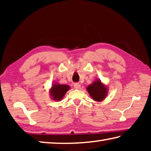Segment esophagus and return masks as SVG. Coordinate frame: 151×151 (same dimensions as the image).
I'll use <instances>...</instances> for the list:
<instances>
[{
	"label": "esophagus",
	"instance_id": "1",
	"mask_svg": "<svg viewBox=\"0 0 151 151\" xmlns=\"http://www.w3.org/2000/svg\"><path fill=\"white\" fill-rule=\"evenodd\" d=\"M74 87H75L76 89H80L81 85L79 83H75V85H74Z\"/></svg>",
	"mask_w": 151,
	"mask_h": 151
}]
</instances>
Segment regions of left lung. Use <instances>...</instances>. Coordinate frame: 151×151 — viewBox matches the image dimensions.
I'll list each match as a JSON object with an SVG mask.
<instances>
[{
  "label": "left lung",
  "instance_id": "obj_1",
  "mask_svg": "<svg viewBox=\"0 0 151 151\" xmlns=\"http://www.w3.org/2000/svg\"><path fill=\"white\" fill-rule=\"evenodd\" d=\"M86 91L94 101L101 102L105 99L108 93V87L97 78L86 87Z\"/></svg>",
  "mask_w": 151,
  "mask_h": 151
}]
</instances>
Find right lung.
I'll return each mask as SVG.
<instances>
[{
  "instance_id": "right-lung-1",
  "label": "right lung",
  "mask_w": 151,
  "mask_h": 151,
  "mask_svg": "<svg viewBox=\"0 0 151 151\" xmlns=\"http://www.w3.org/2000/svg\"><path fill=\"white\" fill-rule=\"evenodd\" d=\"M70 86L67 85H61L58 83H55L52 85L49 89L50 96L54 101H60L63 99L68 90H70Z\"/></svg>"
}]
</instances>
